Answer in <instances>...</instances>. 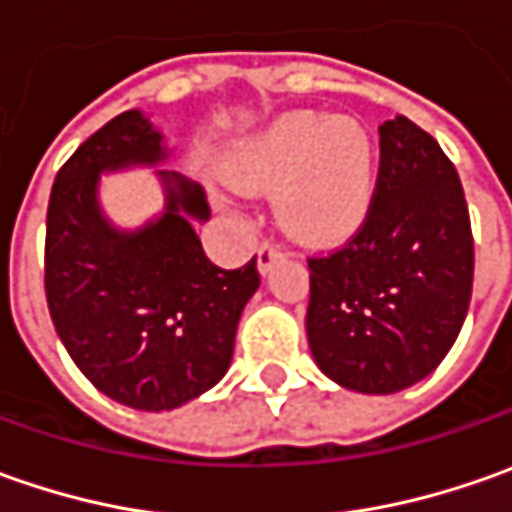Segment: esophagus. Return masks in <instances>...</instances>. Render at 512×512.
Wrapping results in <instances>:
<instances>
[{
	"label": "esophagus",
	"instance_id": "esophagus-1",
	"mask_svg": "<svg viewBox=\"0 0 512 512\" xmlns=\"http://www.w3.org/2000/svg\"><path fill=\"white\" fill-rule=\"evenodd\" d=\"M279 259H285L282 247L265 242V245L259 247V253H256V267H259V273H262V276H267V273L273 270V265H276Z\"/></svg>",
	"mask_w": 512,
	"mask_h": 512
}]
</instances>
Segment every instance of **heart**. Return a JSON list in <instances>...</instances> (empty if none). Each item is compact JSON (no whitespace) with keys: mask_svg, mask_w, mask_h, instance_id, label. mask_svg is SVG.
<instances>
[{"mask_svg":"<svg viewBox=\"0 0 512 512\" xmlns=\"http://www.w3.org/2000/svg\"><path fill=\"white\" fill-rule=\"evenodd\" d=\"M227 185L276 196L279 222L307 245L356 233L376 187V145L362 122L316 110L282 113L225 159Z\"/></svg>","mask_w":512,"mask_h":512,"instance_id":"obj_1","label":"heart"}]
</instances>
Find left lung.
Masks as SVG:
<instances>
[{
  "label": "left lung",
  "mask_w": 512,
  "mask_h": 512,
  "mask_svg": "<svg viewBox=\"0 0 512 512\" xmlns=\"http://www.w3.org/2000/svg\"><path fill=\"white\" fill-rule=\"evenodd\" d=\"M379 182L362 230L310 259L307 344L327 379L387 396L427 379L464 325L473 233L439 142L396 116L379 125Z\"/></svg>",
  "instance_id": "left-lung-1"
}]
</instances>
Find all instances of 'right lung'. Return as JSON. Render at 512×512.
Returning <instances> with one entry per match:
<instances>
[{"label":"right lung","instance_id":"1","mask_svg":"<svg viewBox=\"0 0 512 512\" xmlns=\"http://www.w3.org/2000/svg\"><path fill=\"white\" fill-rule=\"evenodd\" d=\"M173 150L142 110L110 119L56 173L45 293L76 367L113 402L162 413L199 399L233 359L236 327L259 290L256 259L216 267L196 236L210 219L202 185L162 165ZM153 167L166 205L145 226H113L101 176Z\"/></svg>","mask_w":512,"mask_h":512}]
</instances>
